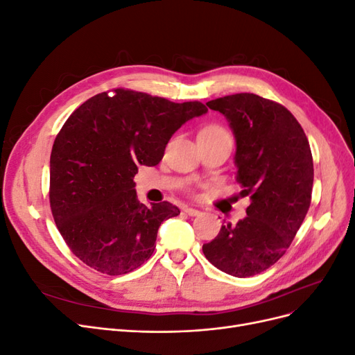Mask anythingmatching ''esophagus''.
I'll list each match as a JSON object with an SVG mask.
<instances>
[{
  "label": "esophagus",
  "mask_w": 355,
  "mask_h": 355,
  "mask_svg": "<svg viewBox=\"0 0 355 355\" xmlns=\"http://www.w3.org/2000/svg\"><path fill=\"white\" fill-rule=\"evenodd\" d=\"M184 211L187 214H189V216H198V214H200V210L192 209V207H184Z\"/></svg>",
  "instance_id": "34e87169"
}]
</instances>
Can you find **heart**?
Listing matches in <instances>:
<instances>
[{"label":"heart","mask_w":355,"mask_h":355,"mask_svg":"<svg viewBox=\"0 0 355 355\" xmlns=\"http://www.w3.org/2000/svg\"><path fill=\"white\" fill-rule=\"evenodd\" d=\"M202 132H225V130H223V128H220V127L213 125V127H209V128H206V130H202Z\"/></svg>","instance_id":"1"}]
</instances>
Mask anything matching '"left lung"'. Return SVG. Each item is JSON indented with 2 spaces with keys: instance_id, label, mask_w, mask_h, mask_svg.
Returning a JSON list of instances; mask_svg holds the SVG:
<instances>
[{
  "instance_id": "left-lung-1",
  "label": "left lung",
  "mask_w": 355,
  "mask_h": 355,
  "mask_svg": "<svg viewBox=\"0 0 355 355\" xmlns=\"http://www.w3.org/2000/svg\"><path fill=\"white\" fill-rule=\"evenodd\" d=\"M220 112L235 137L237 180L250 194L247 216L222 225L202 253L218 270L252 277L288 249L311 204L314 166L304 128L280 103L237 93L206 103Z\"/></svg>"
}]
</instances>
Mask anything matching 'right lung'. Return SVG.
<instances>
[{
  "label": "right lung",
  "mask_w": 355,
  "mask_h": 355,
  "mask_svg": "<svg viewBox=\"0 0 355 355\" xmlns=\"http://www.w3.org/2000/svg\"><path fill=\"white\" fill-rule=\"evenodd\" d=\"M75 110L53 144L50 206L72 253L96 271L127 274L148 261L163 220L180 210L167 201L139 202V166H157L170 137L207 112L200 102L175 103L116 89Z\"/></svg>",
  "instance_id": "add662e5"
}]
</instances>
